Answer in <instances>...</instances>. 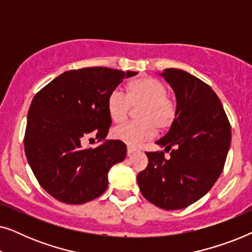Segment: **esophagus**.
Returning a JSON list of instances; mask_svg holds the SVG:
<instances>
[{
    "mask_svg": "<svg viewBox=\"0 0 252 252\" xmlns=\"http://www.w3.org/2000/svg\"><path fill=\"white\" fill-rule=\"evenodd\" d=\"M134 153H136V149H135V148H132V147H128V148H127V154H128V155H132V154H134Z\"/></svg>",
    "mask_w": 252,
    "mask_h": 252,
    "instance_id": "obj_1",
    "label": "esophagus"
}]
</instances>
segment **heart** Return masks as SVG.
Masks as SVG:
<instances>
[{"instance_id":"obj_1","label":"heart","mask_w":252,"mask_h":252,"mask_svg":"<svg viewBox=\"0 0 252 252\" xmlns=\"http://www.w3.org/2000/svg\"><path fill=\"white\" fill-rule=\"evenodd\" d=\"M129 108H140L136 112L139 123L118 126L111 133L113 139L129 147H139L151 140L156 129H170L178 116L177 104L167 95L166 86L151 77L137 78L127 85L125 95L113 91L106 98V111L112 123H123Z\"/></svg>"}]
</instances>
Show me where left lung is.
<instances>
[{
    "label": "left lung",
    "instance_id": "1",
    "mask_svg": "<svg viewBox=\"0 0 252 252\" xmlns=\"http://www.w3.org/2000/svg\"><path fill=\"white\" fill-rule=\"evenodd\" d=\"M160 75L177 98V120L156 142L166 153L171 150L170 158L164 151L146 153L149 163L136 179L154 205L180 210L202 198L218 180L229 150L230 125L219 97L205 82L178 68H165Z\"/></svg>",
    "mask_w": 252,
    "mask_h": 252
}]
</instances>
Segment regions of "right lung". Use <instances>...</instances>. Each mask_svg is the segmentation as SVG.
I'll return each instance as SVG.
<instances>
[{"instance_id": "right-lung-1", "label": "right lung", "mask_w": 252, "mask_h": 252, "mask_svg": "<svg viewBox=\"0 0 252 252\" xmlns=\"http://www.w3.org/2000/svg\"><path fill=\"white\" fill-rule=\"evenodd\" d=\"M137 72L109 67L66 71L34 96L24 139L25 154L44 190L66 204L93 201L108 188V172L126 157V144L105 140L111 119L106 98ZM95 136L103 142L82 148Z\"/></svg>"}]
</instances>
